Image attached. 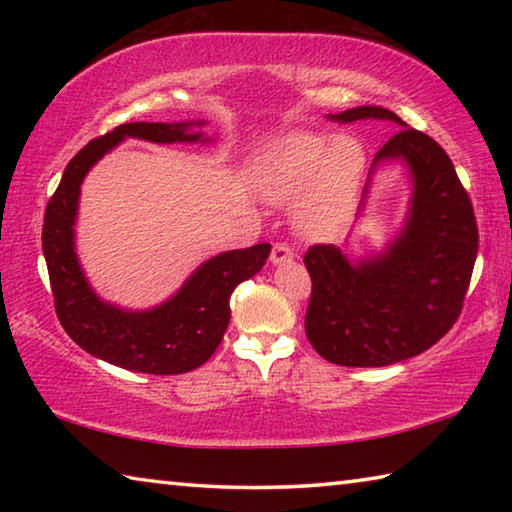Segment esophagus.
I'll return each instance as SVG.
<instances>
[{
  "label": "esophagus",
  "instance_id": "34e87169",
  "mask_svg": "<svg viewBox=\"0 0 512 512\" xmlns=\"http://www.w3.org/2000/svg\"><path fill=\"white\" fill-rule=\"evenodd\" d=\"M291 259H293V250L287 244H282V241L273 244V248H271V262L273 264H287V262H291Z\"/></svg>",
  "mask_w": 512,
  "mask_h": 512
}]
</instances>
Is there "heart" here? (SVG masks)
<instances>
[{"mask_svg":"<svg viewBox=\"0 0 512 512\" xmlns=\"http://www.w3.org/2000/svg\"><path fill=\"white\" fill-rule=\"evenodd\" d=\"M366 155L352 137L289 133L268 146L255 167V183L271 201L298 196V225L325 237L339 228L357 194Z\"/></svg>","mask_w":512,"mask_h":512,"instance_id":"1","label":"heart"}]
</instances>
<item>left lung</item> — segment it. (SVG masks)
Wrapping results in <instances>:
<instances>
[{
  "instance_id": "8db88e82",
  "label": "left lung",
  "mask_w": 512,
  "mask_h": 512,
  "mask_svg": "<svg viewBox=\"0 0 512 512\" xmlns=\"http://www.w3.org/2000/svg\"><path fill=\"white\" fill-rule=\"evenodd\" d=\"M334 121L391 119L377 106L350 108ZM404 158L413 173V203L402 237L381 257L352 266L332 244L305 253L311 296L305 316L320 357L350 368H379L429 350L463 311L479 250L474 207L443 146L402 128L375 162Z\"/></svg>"
}]
</instances>
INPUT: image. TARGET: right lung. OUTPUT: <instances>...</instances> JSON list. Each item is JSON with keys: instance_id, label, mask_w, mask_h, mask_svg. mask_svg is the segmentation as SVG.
I'll return each mask as SVG.
<instances>
[{"instance_id": "add662e5", "label": "right lung", "mask_w": 512, "mask_h": 512, "mask_svg": "<svg viewBox=\"0 0 512 512\" xmlns=\"http://www.w3.org/2000/svg\"><path fill=\"white\" fill-rule=\"evenodd\" d=\"M187 124L128 121L94 137L69 160L63 180L49 198L42 223L56 316L76 345L112 366L146 375H180L212 357L230 323V296L248 277L262 271L271 246L257 244L212 257L189 277L169 302L142 314L121 311L90 291L74 253V219L85 173L124 137L149 142H194Z\"/></svg>"}]
</instances>
